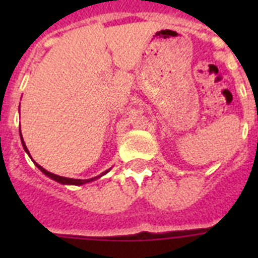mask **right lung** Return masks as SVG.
I'll return each mask as SVG.
<instances>
[{
	"mask_svg": "<svg viewBox=\"0 0 258 258\" xmlns=\"http://www.w3.org/2000/svg\"><path fill=\"white\" fill-rule=\"evenodd\" d=\"M21 134V133H20ZM21 143H22V147H24V150H25L26 153L29 154V151H28V149H26V146H25V142H24V139H22V135H21ZM29 157H30V154H29ZM34 162V161H33ZM34 165L37 166L38 170H41L44 174H45L46 176H49V178H52L53 180H56V182H58V183H62V184H75V186H80V184H84V183H88V182H92V180L97 179L99 176L101 175H104V174H107V172L109 171V170H107V171H104L101 175L99 176H95V178H91V179H74V178H66V176H60V175H56V174H53V172H49V171H46L44 167H41V166L38 165V163H36L34 162Z\"/></svg>",
	"mask_w": 258,
	"mask_h": 258,
	"instance_id": "1",
	"label": "right lung"
}]
</instances>
